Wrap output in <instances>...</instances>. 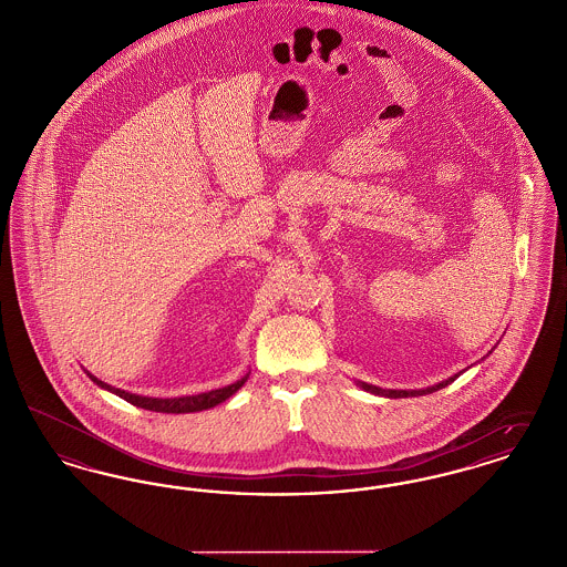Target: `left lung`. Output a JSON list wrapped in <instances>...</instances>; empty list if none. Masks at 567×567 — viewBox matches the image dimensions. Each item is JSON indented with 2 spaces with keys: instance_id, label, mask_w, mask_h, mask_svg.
Segmentation results:
<instances>
[{
  "instance_id": "obj_1",
  "label": "left lung",
  "mask_w": 567,
  "mask_h": 567,
  "mask_svg": "<svg viewBox=\"0 0 567 567\" xmlns=\"http://www.w3.org/2000/svg\"><path fill=\"white\" fill-rule=\"evenodd\" d=\"M457 377L449 378V380H444V382H437L435 386H430V389H421V391H393V389L384 391V389H380V386H372V384H365V382H361V386H363L365 391H370V393L384 395V398H412V395H427V393H433V391H437V389H444L446 384H451V382H453V380H455Z\"/></svg>"
}]
</instances>
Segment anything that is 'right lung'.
<instances>
[{
  "instance_id": "1",
  "label": "right lung",
  "mask_w": 567,
  "mask_h": 567,
  "mask_svg": "<svg viewBox=\"0 0 567 567\" xmlns=\"http://www.w3.org/2000/svg\"><path fill=\"white\" fill-rule=\"evenodd\" d=\"M89 374V372H86ZM89 378L97 384V386H102V389H106L110 393H114V395H118V398H123L125 402H130V404L137 405V408H144V410H153V412H167V414H185V412H199V410H208V408H213V405L220 404V402H225L227 398H231L240 386H243L244 382H246V378L243 380H238V382H234V384H229V386H223V389H215V391H208V393H199V395H187V398H172V400H159V398H142V395H135V393H127V391H121V389H116V386H110L106 382H102L100 378L93 377V374H89Z\"/></svg>"
}]
</instances>
